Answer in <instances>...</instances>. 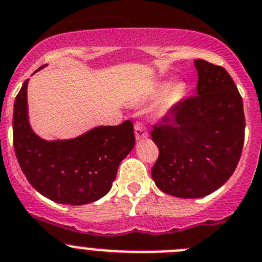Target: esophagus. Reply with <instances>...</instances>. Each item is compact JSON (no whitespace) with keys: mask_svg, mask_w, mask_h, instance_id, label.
<instances>
[{"mask_svg":"<svg viewBox=\"0 0 262 262\" xmlns=\"http://www.w3.org/2000/svg\"><path fill=\"white\" fill-rule=\"evenodd\" d=\"M134 133H136L137 140H143V138H147L148 137L147 129H146L145 125L141 124V122H136V125H134Z\"/></svg>","mask_w":262,"mask_h":262,"instance_id":"1","label":"esophagus"}]
</instances>
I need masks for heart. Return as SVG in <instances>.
Segmentation results:
<instances>
[{"label":"heart","mask_w":262,"mask_h":262,"mask_svg":"<svg viewBox=\"0 0 262 262\" xmlns=\"http://www.w3.org/2000/svg\"><path fill=\"white\" fill-rule=\"evenodd\" d=\"M166 87H167L166 84H158V86L152 87L151 90L148 91V94H150V95H157L158 93L164 90ZM184 94H185V87H184V84L181 83L172 84L168 90H167V93L164 94L163 99H162V103H160V107L159 110H158V114L163 115L166 114V112H168L173 105H176L179 102H180L181 98L184 96Z\"/></svg>","instance_id":"1"}]
</instances>
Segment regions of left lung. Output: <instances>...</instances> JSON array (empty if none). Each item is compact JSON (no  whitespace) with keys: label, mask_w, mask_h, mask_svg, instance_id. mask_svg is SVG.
Returning <instances> with one entry per match:
<instances>
[{"label":"left lung","mask_w":262,"mask_h":262,"mask_svg":"<svg viewBox=\"0 0 262 262\" xmlns=\"http://www.w3.org/2000/svg\"><path fill=\"white\" fill-rule=\"evenodd\" d=\"M197 94L181 99L151 130L159 155L151 168L162 192L180 199L210 194L231 178L242 157L243 99L225 68L195 60Z\"/></svg>","instance_id":"8db88e82"}]
</instances>
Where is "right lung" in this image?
<instances>
[{"mask_svg": "<svg viewBox=\"0 0 262 262\" xmlns=\"http://www.w3.org/2000/svg\"><path fill=\"white\" fill-rule=\"evenodd\" d=\"M27 82L14 103L13 143L28 183L58 204L84 205L102 199L136 143L132 121L99 126L74 140L44 141L28 124Z\"/></svg>", "mask_w": 262, "mask_h": 262, "instance_id": "obj_1", "label": "right lung"}]
</instances>
